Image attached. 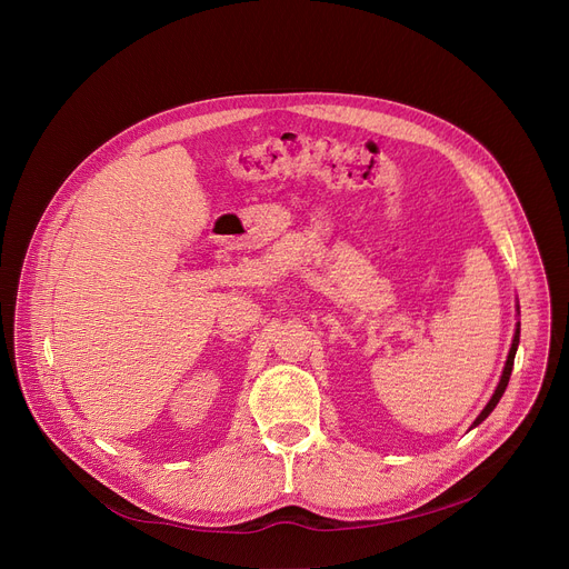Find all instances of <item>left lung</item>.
I'll return each mask as SVG.
<instances>
[{"instance_id": "1", "label": "left lung", "mask_w": 569, "mask_h": 569, "mask_svg": "<svg viewBox=\"0 0 569 569\" xmlns=\"http://www.w3.org/2000/svg\"><path fill=\"white\" fill-rule=\"evenodd\" d=\"M517 346H519V325H517V331H515V338H512V348H510V355H508V361H506V368H503V375H501V382H499V387H497V391H495V396H491V400L487 402V407L480 411V416L478 419L473 421V428L478 426V423H482L487 416L495 411V407H497V402L501 400V396H503V391H506V387H508V382H510V372H512V363H515V355H517Z\"/></svg>"}]
</instances>
